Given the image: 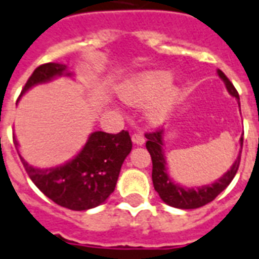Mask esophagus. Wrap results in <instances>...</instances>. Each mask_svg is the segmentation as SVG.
<instances>
[{
  "label": "esophagus",
  "mask_w": 259,
  "mask_h": 259,
  "mask_svg": "<svg viewBox=\"0 0 259 259\" xmlns=\"http://www.w3.org/2000/svg\"><path fill=\"white\" fill-rule=\"evenodd\" d=\"M132 140L136 145H144L145 144V137L142 133H134L132 136Z\"/></svg>",
  "instance_id": "obj_1"
}]
</instances>
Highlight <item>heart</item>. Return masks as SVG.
Masks as SVG:
<instances>
[{"label":"heart","instance_id":"obj_1","mask_svg":"<svg viewBox=\"0 0 259 259\" xmlns=\"http://www.w3.org/2000/svg\"><path fill=\"white\" fill-rule=\"evenodd\" d=\"M170 85H171V77L165 71L146 73L126 83L121 92V97L125 102L134 106H144L157 99L149 109V118L153 121H161L166 114L167 98L163 97L160 99L159 97L167 92Z\"/></svg>","mask_w":259,"mask_h":259}]
</instances>
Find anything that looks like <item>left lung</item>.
Wrapping results in <instances>:
<instances>
[{
  "mask_svg": "<svg viewBox=\"0 0 259 259\" xmlns=\"http://www.w3.org/2000/svg\"><path fill=\"white\" fill-rule=\"evenodd\" d=\"M218 75L224 79L229 93L239 101L238 92H237L234 85L230 82V79L225 75L224 71L218 70ZM162 132L163 130L158 127L154 132L145 134V137L148 138V141H146V149L150 153L151 162H153V171H151L153 185H154L155 191L158 193L161 199L165 203H167V205L177 207V209H197V207H201V206H205L206 203L211 202L213 199H215V197L220 193H222L225 189L228 188L229 184L232 182L234 176L237 174L239 162H241L243 137H241V151H239V155L237 157L235 162L233 163V166L230 167L228 173L224 174V177H221L214 184L206 185V186H202V188L186 189L171 182V180L167 176L165 153H163L162 149Z\"/></svg>",
  "mask_w": 259,
  "mask_h": 259,
  "instance_id": "obj_1",
  "label": "left lung"
}]
</instances>
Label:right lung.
Here are the masks:
<instances>
[{
    "mask_svg": "<svg viewBox=\"0 0 259 259\" xmlns=\"http://www.w3.org/2000/svg\"><path fill=\"white\" fill-rule=\"evenodd\" d=\"M66 65H39L25 83L21 94L31 86L50 81L66 73ZM70 75V73H66ZM17 148V141L13 138ZM129 132L118 134L94 132L79 154L70 162L52 169L33 167L20 155L21 162L33 184L57 205L70 210H88L105 202L114 191L119 170L132 150Z\"/></svg>",
    "mask_w": 259,
    "mask_h": 259,
    "instance_id": "1",
    "label": "right lung"
}]
</instances>
